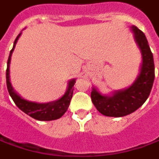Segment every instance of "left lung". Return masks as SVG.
<instances>
[{
  "label": "left lung",
  "instance_id": "obj_1",
  "mask_svg": "<svg viewBox=\"0 0 159 159\" xmlns=\"http://www.w3.org/2000/svg\"><path fill=\"white\" fill-rule=\"evenodd\" d=\"M142 53L140 74L129 89L117 91L113 96H103L95 88L91 91V100L96 108L108 117H123L140 108L148 98L155 79L153 54L145 34L136 26H132Z\"/></svg>",
  "mask_w": 159,
  "mask_h": 159
}]
</instances>
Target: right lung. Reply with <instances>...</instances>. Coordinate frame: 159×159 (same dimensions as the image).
I'll list each match as a JSON object with an SVG mask.
<instances>
[{
	"mask_svg": "<svg viewBox=\"0 0 159 159\" xmlns=\"http://www.w3.org/2000/svg\"><path fill=\"white\" fill-rule=\"evenodd\" d=\"M20 34L21 33H20L14 40L13 48L11 49V51H10V55H9V59H8V62H7L6 84H7V89H8L9 94L11 97L12 100L14 101V103L16 104L18 108L33 119H37V120H44V121L60 119L61 117H62V115L67 111V109L70 106V99H71L72 94H73V87L75 85V80H71L69 82V88L67 89V92L65 93V95L62 98H61L60 99H58L56 101L50 102V103H45V104L30 102V101H28V100L22 98L21 97H20L14 92L12 87L11 85L10 75H9L11 56V53L14 50L15 44H16Z\"/></svg>",
	"mask_w": 159,
	"mask_h": 159,
	"instance_id": "obj_1",
	"label": "right lung"
}]
</instances>
